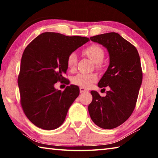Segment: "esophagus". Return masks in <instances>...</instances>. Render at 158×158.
<instances>
[{
  "label": "esophagus",
  "mask_w": 158,
  "mask_h": 158,
  "mask_svg": "<svg viewBox=\"0 0 158 158\" xmlns=\"http://www.w3.org/2000/svg\"><path fill=\"white\" fill-rule=\"evenodd\" d=\"M79 90H80V93H84V92H87L88 91V90H86L83 87H80Z\"/></svg>",
  "instance_id": "34e87169"
}]
</instances>
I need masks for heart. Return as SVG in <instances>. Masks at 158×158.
Returning a JSON list of instances; mask_svg holds the SVG:
<instances>
[{"label": "heart", "mask_w": 158, "mask_h": 158, "mask_svg": "<svg viewBox=\"0 0 158 158\" xmlns=\"http://www.w3.org/2000/svg\"><path fill=\"white\" fill-rule=\"evenodd\" d=\"M84 53L90 59H91L95 63H97L98 68L101 67V62L105 57V52L102 48L98 44H91L84 50ZM77 64V55L76 53L72 52L69 53L67 59V65L70 71H74L76 69ZM98 79L96 74H84L80 73L74 76L72 82L74 85H79L83 88H89L93 83H95Z\"/></svg>", "instance_id": "b5f03b06"}]
</instances>
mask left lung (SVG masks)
I'll list each match as a JSON object with an SVG mask.
<instances>
[{
	"label": "left lung",
	"mask_w": 158,
	"mask_h": 158,
	"mask_svg": "<svg viewBox=\"0 0 158 158\" xmlns=\"http://www.w3.org/2000/svg\"><path fill=\"white\" fill-rule=\"evenodd\" d=\"M90 39L108 51L109 65L98 86H109L110 90L105 97L90 91L93 100L89 112L98 126L113 129L126 121L135 108L143 77L140 57L136 47L118 33H104Z\"/></svg>",
	"instance_id": "obj_1"
}]
</instances>
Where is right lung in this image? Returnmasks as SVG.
I'll return each instance as SVG.
<instances>
[{
    "label": "right lung",
    "instance_id": "add662e5",
    "mask_svg": "<svg viewBox=\"0 0 158 158\" xmlns=\"http://www.w3.org/2000/svg\"><path fill=\"white\" fill-rule=\"evenodd\" d=\"M89 41L88 37L65 36L46 32L26 47L18 77L21 105L26 117L43 130L56 129L63 123L69 106L79 95L77 85L63 91L54 84L66 79L69 53Z\"/></svg>",
    "mask_w": 158,
    "mask_h": 158
}]
</instances>
